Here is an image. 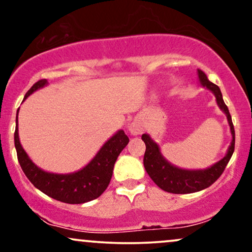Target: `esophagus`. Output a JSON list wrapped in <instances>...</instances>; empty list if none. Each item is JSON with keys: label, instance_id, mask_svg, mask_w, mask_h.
Segmentation results:
<instances>
[{"label": "esophagus", "instance_id": "esophagus-1", "mask_svg": "<svg viewBox=\"0 0 252 252\" xmlns=\"http://www.w3.org/2000/svg\"><path fill=\"white\" fill-rule=\"evenodd\" d=\"M128 129H129V132H131L132 135H139V134H141L142 131H144L141 121L138 119H134L131 124H129Z\"/></svg>", "mask_w": 252, "mask_h": 252}]
</instances>
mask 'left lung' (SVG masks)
Wrapping results in <instances>:
<instances>
[{"label": "left lung", "instance_id": "left-lung-1", "mask_svg": "<svg viewBox=\"0 0 252 252\" xmlns=\"http://www.w3.org/2000/svg\"><path fill=\"white\" fill-rule=\"evenodd\" d=\"M197 76L200 84L203 88H207L214 93L219 107L224 112L230 126L232 140L229 146L225 157L214 163L212 167L206 169H182L168 162L161 153L159 145L151 138L150 134H142L141 139L146 145V152L144 157V166L146 172L151 176L155 185L164 191L173 194H190V192L200 191L212 186L225 169L229 160L231 159L235 150V129L232 125L231 116L228 107L223 100L221 90L215 84L210 82L203 71L197 70Z\"/></svg>", "mask_w": 252, "mask_h": 252}]
</instances>
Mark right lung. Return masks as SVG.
Listing matches in <instances>:
<instances>
[{
	"mask_svg": "<svg viewBox=\"0 0 252 252\" xmlns=\"http://www.w3.org/2000/svg\"><path fill=\"white\" fill-rule=\"evenodd\" d=\"M46 85H48L46 79L38 80L26 93L24 100L37 90ZM14 138L18 162L29 181L48 196L70 204L85 203L100 196L111 181L113 167L118 157L129 141L125 132L119 129L102 145L95 157L84 168L69 174H56L39 168L28 157L18 138L17 116Z\"/></svg>",
	"mask_w": 252,
	"mask_h": 252,
	"instance_id": "add662e5",
	"label": "right lung"
}]
</instances>
